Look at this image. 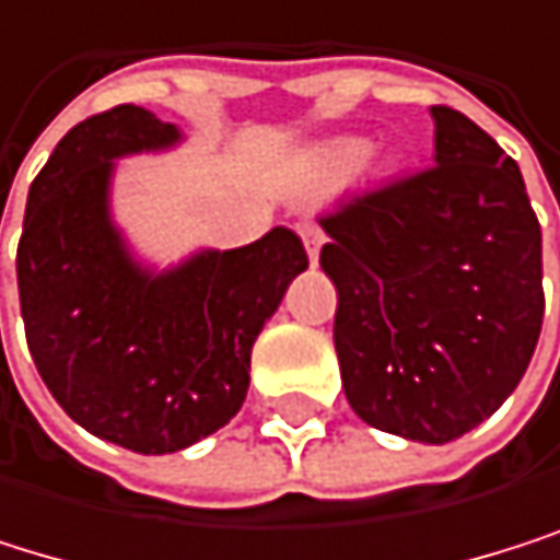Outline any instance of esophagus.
Listing matches in <instances>:
<instances>
[{"label":"esophagus","mask_w":560,"mask_h":560,"mask_svg":"<svg viewBox=\"0 0 560 560\" xmlns=\"http://www.w3.org/2000/svg\"><path fill=\"white\" fill-rule=\"evenodd\" d=\"M296 233H300V240L306 246V257H311V264H317L320 260V246H324V230L314 226V223H300Z\"/></svg>","instance_id":"34e87169"}]
</instances>
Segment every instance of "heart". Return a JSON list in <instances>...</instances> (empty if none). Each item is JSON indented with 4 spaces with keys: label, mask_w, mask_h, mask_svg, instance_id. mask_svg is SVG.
<instances>
[{
    "label": "heart",
    "mask_w": 560,
    "mask_h": 560,
    "mask_svg": "<svg viewBox=\"0 0 560 560\" xmlns=\"http://www.w3.org/2000/svg\"><path fill=\"white\" fill-rule=\"evenodd\" d=\"M374 156V143L363 136H343L337 143H330L324 153H320V173L327 183H347L353 179L363 166L371 163Z\"/></svg>",
    "instance_id": "heart-1"
}]
</instances>
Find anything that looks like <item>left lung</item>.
<instances>
[{
	"instance_id": "obj_1",
	"label": "left lung",
	"mask_w": 560,
	"mask_h": 560,
	"mask_svg": "<svg viewBox=\"0 0 560 560\" xmlns=\"http://www.w3.org/2000/svg\"><path fill=\"white\" fill-rule=\"evenodd\" d=\"M431 116L434 166L324 217L320 267L353 413L447 444L514 394L538 347L541 226L494 139L457 109Z\"/></svg>"
}]
</instances>
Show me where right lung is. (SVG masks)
<instances>
[{
	"label": "right lung",
	"instance_id": "right-lung-1",
	"mask_svg": "<svg viewBox=\"0 0 560 560\" xmlns=\"http://www.w3.org/2000/svg\"><path fill=\"white\" fill-rule=\"evenodd\" d=\"M179 126L116 106L72 126L30 186L19 240L25 340L56 404L100 441L173 454L217 434L243 407L249 350L306 249L287 226L147 260L113 213L119 160L170 153Z\"/></svg>",
	"mask_w": 560,
	"mask_h": 560
}]
</instances>
